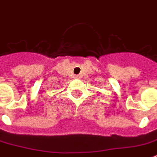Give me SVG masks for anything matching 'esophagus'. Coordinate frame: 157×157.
Listing matches in <instances>:
<instances>
[{"label": "esophagus", "instance_id": "obj_1", "mask_svg": "<svg viewBox=\"0 0 157 157\" xmlns=\"http://www.w3.org/2000/svg\"><path fill=\"white\" fill-rule=\"evenodd\" d=\"M75 78H79V76H75Z\"/></svg>", "mask_w": 157, "mask_h": 157}]
</instances>
